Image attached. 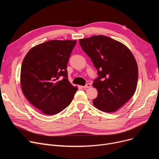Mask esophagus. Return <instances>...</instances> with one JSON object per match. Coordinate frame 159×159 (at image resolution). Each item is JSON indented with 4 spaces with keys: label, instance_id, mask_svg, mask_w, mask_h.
I'll return each mask as SVG.
<instances>
[{
    "label": "esophagus",
    "instance_id": "esophagus-1",
    "mask_svg": "<svg viewBox=\"0 0 159 159\" xmlns=\"http://www.w3.org/2000/svg\"><path fill=\"white\" fill-rule=\"evenodd\" d=\"M91 84H86L85 86H83L82 88H85V89H86V88H91Z\"/></svg>",
    "mask_w": 159,
    "mask_h": 159
}]
</instances>
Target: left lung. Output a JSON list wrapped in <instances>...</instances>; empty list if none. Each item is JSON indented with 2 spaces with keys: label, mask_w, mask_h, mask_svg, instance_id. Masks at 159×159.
<instances>
[{
  "label": "left lung",
  "mask_w": 159,
  "mask_h": 159,
  "mask_svg": "<svg viewBox=\"0 0 159 159\" xmlns=\"http://www.w3.org/2000/svg\"><path fill=\"white\" fill-rule=\"evenodd\" d=\"M82 49L97 69L93 86L98 95L93 105L101 111L114 112L134 95L138 82V66L130 50L104 35L79 40Z\"/></svg>",
  "instance_id": "left-lung-1"
}]
</instances>
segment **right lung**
I'll use <instances>...</instances> for the list:
<instances>
[{
  "instance_id": "obj_1",
  "label": "right lung",
  "mask_w": 159,
  "mask_h": 159,
  "mask_svg": "<svg viewBox=\"0 0 159 159\" xmlns=\"http://www.w3.org/2000/svg\"><path fill=\"white\" fill-rule=\"evenodd\" d=\"M76 43V40H49L31 49L24 58L20 71L23 93L46 115L65 109L78 90L68 80L67 71Z\"/></svg>"
}]
</instances>
